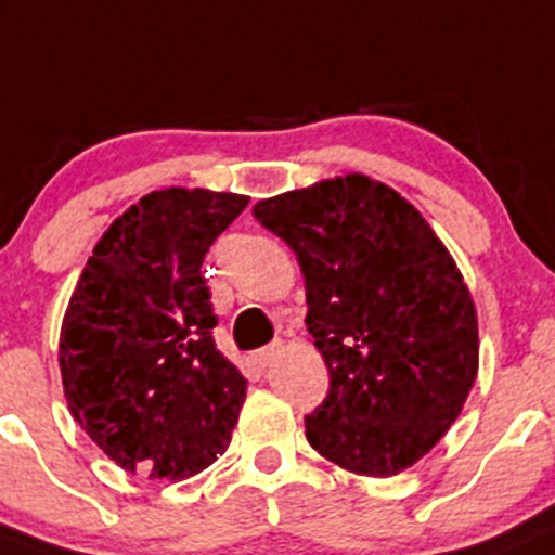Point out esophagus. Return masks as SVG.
Segmentation results:
<instances>
[{"label":"esophagus","instance_id":"obj_1","mask_svg":"<svg viewBox=\"0 0 555 555\" xmlns=\"http://www.w3.org/2000/svg\"><path fill=\"white\" fill-rule=\"evenodd\" d=\"M282 348H284V346H282V343H279V340L271 343V346H266V348H262V351L255 353L253 361L260 366V370H266V366H271L273 361H276V356L282 353Z\"/></svg>","mask_w":555,"mask_h":555}]
</instances>
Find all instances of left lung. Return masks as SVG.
<instances>
[{"label": "left lung", "mask_w": 555, "mask_h": 555, "mask_svg": "<svg viewBox=\"0 0 555 555\" xmlns=\"http://www.w3.org/2000/svg\"><path fill=\"white\" fill-rule=\"evenodd\" d=\"M253 215L297 255L330 370L308 444L351 474H401L439 444L476 383L478 319L457 262L404 196L361 172Z\"/></svg>", "instance_id": "left-lung-1"}]
</instances>
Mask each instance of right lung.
Instances as JSON below:
<instances>
[{"mask_svg": "<svg viewBox=\"0 0 555 555\" xmlns=\"http://www.w3.org/2000/svg\"><path fill=\"white\" fill-rule=\"evenodd\" d=\"M247 202L151 191L108 225L68 300L57 348L68 410L130 474L180 481L231 444L247 380L215 348L202 262Z\"/></svg>", "mask_w": 555, "mask_h": 555, "instance_id": "1", "label": "right lung"}]
</instances>
